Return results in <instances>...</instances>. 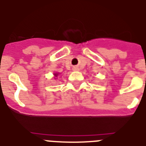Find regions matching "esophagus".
I'll use <instances>...</instances> for the list:
<instances>
[{
    "mask_svg": "<svg viewBox=\"0 0 146 146\" xmlns=\"http://www.w3.org/2000/svg\"><path fill=\"white\" fill-rule=\"evenodd\" d=\"M73 70H79V68H78V67H77V66H74L73 68Z\"/></svg>",
    "mask_w": 146,
    "mask_h": 146,
    "instance_id": "esophagus-1",
    "label": "esophagus"
}]
</instances>
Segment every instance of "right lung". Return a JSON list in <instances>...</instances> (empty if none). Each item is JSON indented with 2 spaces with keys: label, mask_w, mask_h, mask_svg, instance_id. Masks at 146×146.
Returning a JSON list of instances; mask_svg holds the SVG:
<instances>
[{
  "label": "right lung",
  "mask_w": 146,
  "mask_h": 146,
  "mask_svg": "<svg viewBox=\"0 0 146 146\" xmlns=\"http://www.w3.org/2000/svg\"><path fill=\"white\" fill-rule=\"evenodd\" d=\"M55 76H57V74H55Z\"/></svg>",
  "instance_id": "1"
}]
</instances>
